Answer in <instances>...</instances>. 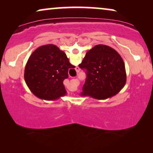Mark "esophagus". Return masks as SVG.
Here are the masks:
<instances>
[{
  "label": "esophagus",
  "mask_w": 153,
  "mask_h": 153,
  "mask_svg": "<svg viewBox=\"0 0 153 153\" xmlns=\"http://www.w3.org/2000/svg\"><path fill=\"white\" fill-rule=\"evenodd\" d=\"M79 70H80V69H79V68H78V67H76V72H79Z\"/></svg>",
  "instance_id": "obj_1"
}]
</instances>
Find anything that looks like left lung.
Masks as SVG:
<instances>
[{
	"mask_svg": "<svg viewBox=\"0 0 153 153\" xmlns=\"http://www.w3.org/2000/svg\"><path fill=\"white\" fill-rule=\"evenodd\" d=\"M79 67L85 70L87 76L81 96L105 100L118 94L126 83L125 62L120 54L108 46H95Z\"/></svg>",
	"mask_w": 153,
	"mask_h": 153,
	"instance_id": "obj_1",
	"label": "left lung"
}]
</instances>
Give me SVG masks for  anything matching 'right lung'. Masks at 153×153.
Listing matches in <instances>:
<instances>
[{
  "mask_svg": "<svg viewBox=\"0 0 153 153\" xmlns=\"http://www.w3.org/2000/svg\"><path fill=\"white\" fill-rule=\"evenodd\" d=\"M66 54L54 45L41 46L29 57L24 71V79L36 97L56 100L66 95L63 81L68 70L74 68Z\"/></svg>",
  "mask_w": 153,
  "mask_h": 153,
  "instance_id": "1",
  "label": "right lung"
}]
</instances>
